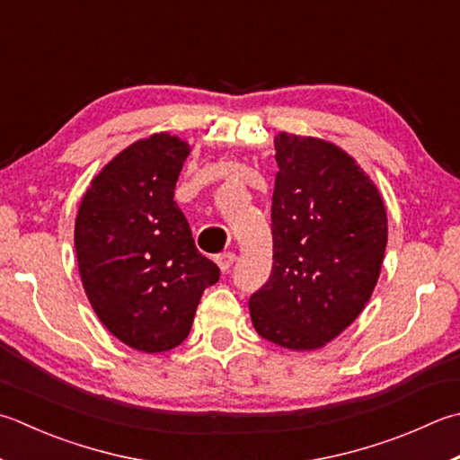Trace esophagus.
Listing matches in <instances>:
<instances>
[{
	"instance_id": "obj_1",
	"label": "esophagus",
	"mask_w": 460,
	"mask_h": 460,
	"mask_svg": "<svg viewBox=\"0 0 460 460\" xmlns=\"http://www.w3.org/2000/svg\"><path fill=\"white\" fill-rule=\"evenodd\" d=\"M215 261H217V265L223 273H227L229 269L233 267V263H235V253H231V251H225V253L215 257Z\"/></svg>"
}]
</instances>
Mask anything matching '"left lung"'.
Returning <instances> with one entry per match:
<instances>
[{"instance_id":"obj_1","label":"left lung","mask_w":460,"mask_h":460,"mask_svg":"<svg viewBox=\"0 0 460 460\" xmlns=\"http://www.w3.org/2000/svg\"><path fill=\"white\" fill-rule=\"evenodd\" d=\"M271 205L273 267L251 295L261 337L314 350L341 335L371 299L386 247L379 189L332 143L279 133Z\"/></svg>"}]
</instances>
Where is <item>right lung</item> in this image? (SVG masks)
Segmentation results:
<instances>
[{
    "instance_id": "add662e5",
    "label": "right lung",
    "mask_w": 460,
    "mask_h": 460,
    "mask_svg": "<svg viewBox=\"0 0 460 460\" xmlns=\"http://www.w3.org/2000/svg\"><path fill=\"white\" fill-rule=\"evenodd\" d=\"M189 151L169 133L135 141L99 171L77 211L87 299L110 332L143 353L181 345L203 291L219 281L173 201Z\"/></svg>"
}]
</instances>
